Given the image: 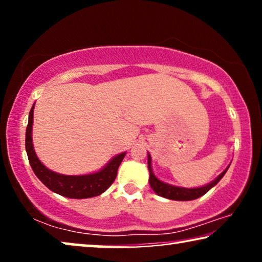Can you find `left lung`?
Wrapping results in <instances>:
<instances>
[{
  "mask_svg": "<svg viewBox=\"0 0 262 262\" xmlns=\"http://www.w3.org/2000/svg\"><path fill=\"white\" fill-rule=\"evenodd\" d=\"M230 167V164L218 175V177L212 180L209 184L200 186V187H193V188H186L180 187V186H174L167 182H163L160 179L155 177L152 171V164H151V156L148 152V168H149V184L150 187L152 188V191L156 193L157 195L163 196V198L170 199V200H179V202H188V200H194L199 196H202L210 191L211 188L214 187L218 182L221 181V179L224 177V174L227 173L228 168Z\"/></svg>",
  "mask_w": 262,
  "mask_h": 262,
  "instance_id": "1",
  "label": "left lung"
}]
</instances>
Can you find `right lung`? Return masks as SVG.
Returning a JSON list of instances; mask_svg holds the SVG:
<instances>
[{
	"label": "right lung",
	"mask_w": 262,
	"mask_h": 262,
	"mask_svg": "<svg viewBox=\"0 0 262 262\" xmlns=\"http://www.w3.org/2000/svg\"><path fill=\"white\" fill-rule=\"evenodd\" d=\"M34 105L35 103H33L30 114H28V125L26 128V152L32 169L39 180L52 192L73 199L92 198V196L100 195L107 191L117 177L118 168L126 155V151L118 154V155L112 157L101 169L89 174L64 175L49 169L38 159L33 146L32 130H33Z\"/></svg>",
	"instance_id": "right-lung-1"
}]
</instances>
